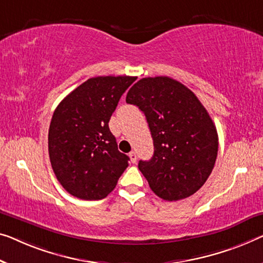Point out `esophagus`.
Wrapping results in <instances>:
<instances>
[{"label":"esophagus","instance_id":"1","mask_svg":"<svg viewBox=\"0 0 263 263\" xmlns=\"http://www.w3.org/2000/svg\"><path fill=\"white\" fill-rule=\"evenodd\" d=\"M128 157H130V159H131V162L135 164L136 162H137V154L135 151H131L130 154H128Z\"/></svg>","mask_w":263,"mask_h":263}]
</instances>
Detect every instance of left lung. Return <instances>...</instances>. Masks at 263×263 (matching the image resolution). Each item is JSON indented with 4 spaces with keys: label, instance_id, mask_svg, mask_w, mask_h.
<instances>
[{
    "label": "left lung",
    "instance_id": "1",
    "mask_svg": "<svg viewBox=\"0 0 263 263\" xmlns=\"http://www.w3.org/2000/svg\"><path fill=\"white\" fill-rule=\"evenodd\" d=\"M126 103L144 112L154 139L152 158L138 163L151 190L165 201H179L201 189L216 162L218 137L195 93L169 77L143 78Z\"/></svg>",
    "mask_w": 263,
    "mask_h": 263
}]
</instances>
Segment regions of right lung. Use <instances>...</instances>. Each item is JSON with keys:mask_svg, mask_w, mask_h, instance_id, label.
<instances>
[{"mask_svg": "<svg viewBox=\"0 0 263 263\" xmlns=\"http://www.w3.org/2000/svg\"><path fill=\"white\" fill-rule=\"evenodd\" d=\"M136 77L91 78L70 92L53 113L48 152L64 189L86 201L115 189L130 158L118 150L108 121Z\"/></svg>", "mask_w": 263, "mask_h": 263, "instance_id": "add662e5", "label": "right lung"}]
</instances>
